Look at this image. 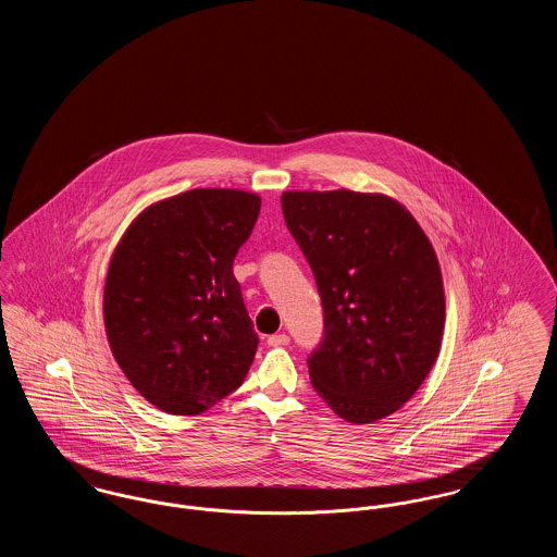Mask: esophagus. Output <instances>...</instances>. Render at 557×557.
<instances>
[{"label": "esophagus", "mask_w": 557, "mask_h": 557, "mask_svg": "<svg viewBox=\"0 0 557 557\" xmlns=\"http://www.w3.org/2000/svg\"><path fill=\"white\" fill-rule=\"evenodd\" d=\"M290 343V338L286 334H273L267 338V345L269 346H284Z\"/></svg>", "instance_id": "obj_1"}]
</instances>
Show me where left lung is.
<instances>
[{
    "instance_id": "8db88e82",
    "label": "left lung",
    "mask_w": 557,
    "mask_h": 557,
    "mask_svg": "<svg viewBox=\"0 0 557 557\" xmlns=\"http://www.w3.org/2000/svg\"><path fill=\"white\" fill-rule=\"evenodd\" d=\"M282 211L323 307V338L307 359L313 388L352 424L395 413L443 341L445 290L430 239L382 194L284 191Z\"/></svg>"
}]
</instances>
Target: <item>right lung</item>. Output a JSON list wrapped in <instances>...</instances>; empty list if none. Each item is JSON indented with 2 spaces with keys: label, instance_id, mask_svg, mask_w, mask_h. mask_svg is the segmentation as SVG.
Segmentation results:
<instances>
[{
  "label": "right lung",
  "instance_id": "right-lung-1",
  "mask_svg": "<svg viewBox=\"0 0 557 557\" xmlns=\"http://www.w3.org/2000/svg\"><path fill=\"white\" fill-rule=\"evenodd\" d=\"M261 198L189 189L141 212L114 248L104 286L108 343L135 391L173 416H198L234 393L259 336L234 259Z\"/></svg>",
  "mask_w": 557,
  "mask_h": 557
}]
</instances>
